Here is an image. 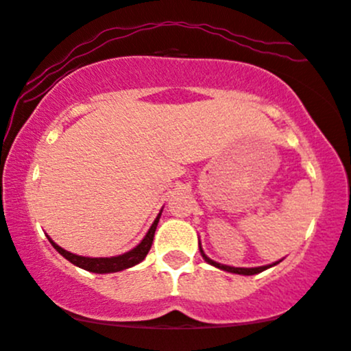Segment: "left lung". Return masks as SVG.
<instances>
[{
    "label": "left lung",
    "instance_id": "obj_1",
    "mask_svg": "<svg viewBox=\"0 0 351 351\" xmlns=\"http://www.w3.org/2000/svg\"><path fill=\"white\" fill-rule=\"evenodd\" d=\"M199 250H201L202 258L208 261L209 265H213V267L221 268V269H223V271H229V273H237V274H256V273L265 271V269L269 268V267H273V265H268V267H258V268H234V267H227V265H221V263H217V261H213L210 258H208V256L204 255V252H202L201 247H199ZM274 265H276V263H274Z\"/></svg>",
    "mask_w": 351,
    "mask_h": 351
}]
</instances>
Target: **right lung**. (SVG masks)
Returning a JSON list of instances; mask_svg holds the SVG:
<instances>
[{"label":"right lung","mask_w":351,"mask_h":351,"mask_svg":"<svg viewBox=\"0 0 351 351\" xmlns=\"http://www.w3.org/2000/svg\"><path fill=\"white\" fill-rule=\"evenodd\" d=\"M158 219H160V214L157 216V219L154 221V223H152V227L149 229V232H147V235L143 237V240L137 245V247L132 248V250L128 252V253H124V255L111 256V258H88V256L75 255V253L63 250L62 247H58V245L52 242L50 239L49 240H50V243L53 245L55 250L60 253L62 256H65V258L69 260L70 263L77 265V267L86 269V271H91V273H116V271H122V269H125V268L134 267V265L141 263V261L145 258L147 253H149L150 247H152V242H154V235H155V230H157Z\"/></svg>","instance_id":"add662e5"}]
</instances>
